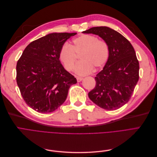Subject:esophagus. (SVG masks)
<instances>
[{
	"label": "esophagus",
	"instance_id": "obj_1",
	"mask_svg": "<svg viewBox=\"0 0 157 157\" xmlns=\"http://www.w3.org/2000/svg\"><path fill=\"white\" fill-rule=\"evenodd\" d=\"M83 79V78H82V77H77V82H80L81 81V80Z\"/></svg>",
	"mask_w": 157,
	"mask_h": 157
}]
</instances>
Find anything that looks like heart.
Returning a JSON list of instances; mask_svg holds the SVG:
<instances>
[{
    "mask_svg": "<svg viewBox=\"0 0 157 157\" xmlns=\"http://www.w3.org/2000/svg\"><path fill=\"white\" fill-rule=\"evenodd\" d=\"M80 62L75 67L79 75L91 73L94 67H102L109 59V48L107 42L92 35H80L73 40V45L64 44L59 52V59L65 69L72 71L80 54Z\"/></svg>",
    "mask_w": 157,
    "mask_h": 157,
    "instance_id": "1",
    "label": "heart"
}]
</instances>
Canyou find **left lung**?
<instances>
[{
    "instance_id": "8db88e82",
    "label": "left lung",
    "mask_w": 157,
    "mask_h": 157,
    "mask_svg": "<svg viewBox=\"0 0 157 157\" xmlns=\"http://www.w3.org/2000/svg\"><path fill=\"white\" fill-rule=\"evenodd\" d=\"M83 33L98 35L109 48V59L96 77L88 97L99 107L116 110L130 100L139 80V61L130 42L108 27H94Z\"/></svg>"
}]
</instances>
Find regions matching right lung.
Returning <instances> with one entry per match:
<instances>
[{
	"instance_id": "right-lung-1",
	"label": "right lung",
	"mask_w": 157,
	"mask_h": 157,
	"mask_svg": "<svg viewBox=\"0 0 157 157\" xmlns=\"http://www.w3.org/2000/svg\"><path fill=\"white\" fill-rule=\"evenodd\" d=\"M77 33H52L28 45L16 65V80L29 107L48 113L62 105L71 85L77 79L66 71L59 60L65 42Z\"/></svg>"
}]
</instances>
